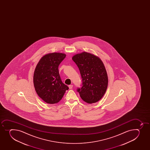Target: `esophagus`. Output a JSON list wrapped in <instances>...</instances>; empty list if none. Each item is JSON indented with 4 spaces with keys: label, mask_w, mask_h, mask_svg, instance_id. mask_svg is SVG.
Listing matches in <instances>:
<instances>
[{
    "label": "esophagus",
    "mask_w": 150,
    "mask_h": 150,
    "mask_svg": "<svg viewBox=\"0 0 150 150\" xmlns=\"http://www.w3.org/2000/svg\"><path fill=\"white\" fill-rule=\"evenodd\" d=\"M68 87H69V88L70 89H72L73 86L72 85H69V86H68Z\"/></svg>",
    "instance_id": "1"
}]
</instances>
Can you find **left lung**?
I'll return each instance as SVG.
<instances>
[{"label":"left lung","instance_id":"1","mask_svg":"<svg viewBox=\"0 0 150 150\" xmlns=\"http://www.w3.org/2000/svg\"><path fill=\"white\" fill-rule=\"evenodd\" d=\"M77 64L83 81L82 88H78L80 97L88 104L99 101L105 93L108 77L102 61L92 54L83 52L72 57Z\"/></svg>","mask_w":150,"mask_h":150}]
</instances>
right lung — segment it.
Instances as JSON below:
<instances>
[{
	"mask_svg": "<svg viewBox=\"0 0 150 150\" xmlns=\"http://www.w3.org/2000/svg\"><path fill=\"white\" fill-rule=\"evenodd\" d=\"M65 54L54 52L42 57L35 69L33 83L38 95L45 102L56 104L64 96L68 86L61 80L59 65Z\"/></svg>",
	"mask_w": 150,
	"mask_h": 150,
	"instance_id": "1",
	"label": "right lung"
}]
</instances>
